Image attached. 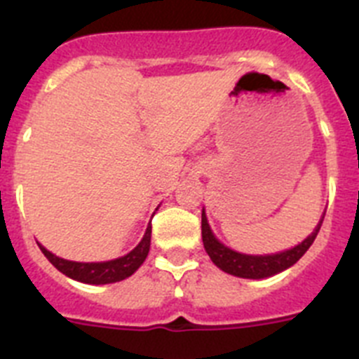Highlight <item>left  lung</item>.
Here are the masks:
<instances>
[{
	"mask_svg": "<svg viewBox=\"0 0 359 359\" xmlns=\"http://www.w3.org/2000/svg\"><path fill=\"white\" fill-rule=\"evenodd\" d=\"M322 221L323 217L320 219V223L318 226L315 228V231H313L307 239H304L298 246H294V248L286 250V252H280V253H273V255H244V253H237L233 252V250L226 248L223 243H219V241L215 239L210 226H208L205 210H203L201 214L203 246H205V250H207L212 262H214L217 268L223 269V271H226V273L233 275V277H241V278L273 277V275L280 273V271L287 269L290 266H293L294 262H297L298 259H300L307 250H309L313 241H315L316 236H318Z\"/></svg>",
	"mask_w": 359,
	"mask_h": 359,
	"instance_id": "8db88e82",
	"label": "left lung"
}]
</instances>
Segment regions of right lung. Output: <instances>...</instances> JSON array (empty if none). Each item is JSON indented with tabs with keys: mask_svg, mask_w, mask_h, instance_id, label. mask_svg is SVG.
I'll return each instance as SVG.
<instances>
[{
	"mask_svg": "<svg viewBox=\"0 0 359 359\" xmlns=\"http://www.w3.org/2000/svg\"><path fill=\"white\" fill-rule=\"evenodd\" d=\"M151 230L152 226L149 224L147 230H145L144 239L140 241V244L136 246L133 252H129L128 255L115 259V261L107 262H73L61 259V257L53 255L48 250L41 246V252L44 253V257L55 266L61 273H65L66 277L73 278V280L84 282V284H111V282H120L123 278L131 277L136 269L144 264L145 257H147L149 248H151Z\"/></svg>",
	"mask_w": 359,
	"mask_h": 359,
	"instance_id": "1",
	"label": "right lung"
}]
</instances>
